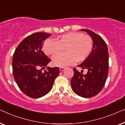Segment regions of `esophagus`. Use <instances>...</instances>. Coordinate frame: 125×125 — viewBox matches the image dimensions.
Here are the masks:
<instances>
[{"label": "esophagus", "instance_id": "esophagus-1", "mask_svg": "<svg viewBox=\"0 0 125 125\" xmlns=\"http://www.w3.org/2000/svg\"><path fill=\"white\" fill-rule=\"evenodd\" d=\"M64 70H65V68L64 67H60V71L61 72L64 71Z\"/></svg>", "mask_w": 125, "mask_h": 125}]
</instances>
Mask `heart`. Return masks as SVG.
<instances>
[{
  "instance_id": "obj_1",
  "label": "heart",
  "mask_w": 125,
  "mask_h": 125,
  "mask_svg": "<svg viewBox=\"0 0 125 125\" xmlns=\"http://www.w3.org/2000/svg\"><path fill=\"white\" fill-rule=\"evenodd\" d=\"M93 40L88 35L79 32H70L60 36L56 42L50 39L45 41L43 51L47 55H53L65 49L66 53L59 54L52 58L54 66L64 67L76 62L86 60L93 50Z\"/></svg>"
}]
</instances>
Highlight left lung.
<instances>
[{
	"instance_id": "obj_1",
	"label": "left lung",
	"mask_w": 125,
	"mask_h": 125,
	"mask_svg": "<svg viewBox=\"0 0 125 125\" xmlns=\"http://www.w3.org/2000/svg\"><path fill=\"white\" fill-rule=\"evenodd\" d=\"M89 34L93 42V50L89 56L78 66L88 69L86 74L83 71L73 69L74 76L71 86L76 94L90 98L100 93L106 81L109 71V53L106 44L101 37L89 30H81Z\"/></svg>"
}]
</instances>
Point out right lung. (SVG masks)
I'll list each match as a JSON object with an SVG mask.
<instances>
[{
  "label": "right lung",
  "mask_w": 125,
  "mask_h": 125,
  "mask_svg": "<svg viewBox=\"0 0 125 125\" xmlns=\"http://www.w3.org/2000/svg\"><path fill=\"white\" fill-rule=\"evenodd\" d=\"M51 35L43 32L29 35L19 44L13 54L15 81L21 91L31 98H38L48 93L60 73L58 67L45 69L51 60L42 49L44 41Z\"/></svg>",
  "instance_id": "right-lung-1"
}]
</instances>
